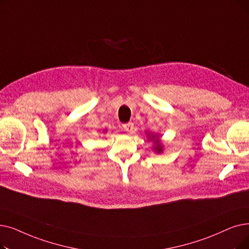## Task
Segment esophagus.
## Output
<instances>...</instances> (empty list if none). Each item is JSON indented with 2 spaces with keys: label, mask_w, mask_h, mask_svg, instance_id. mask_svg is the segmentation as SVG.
I'll return each mask as SVG.
<instances>
[{
  "label": "esophagus",
  "mask_w": 249,
  "mask_h": 249,
  "mask_svg": "<svg viewBox=\"0 0 249 249\" xmlns=\"http://www.w3.org/2000/svg\"><path fill=\"white\" fill-rule=\"evenodd\" d=\"M133 123L132 122H129V123H126V124H124L123 125V129H124V131H126V132H131L132 130H133Z\"/></svg>",
  "instance_id": "34e87169"
}]
</instances>
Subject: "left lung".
Here are the masks:
<instances>
[{
	"mask_svg": "<svg viewBox=\"0 0 249 249\" xmlns=\"http://www.w3.org/2000/svg\"><path fill=\"white\" fill-rule=\"evenodd\" d=\"M149 137H151L150 139H155V137H156V135H153V136H149ZM155 142H156V147H154V149L156 150V153H158V154H160L161 153V151H163V146H161L160 145V140L157 138L156 140H155Z\"/></svg>",
	"mask_w": 249,
	"mask_h": 249,
	"instance_id": "1",
	"label": "left lung"
}]
</instances>
